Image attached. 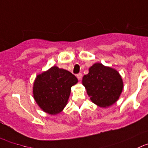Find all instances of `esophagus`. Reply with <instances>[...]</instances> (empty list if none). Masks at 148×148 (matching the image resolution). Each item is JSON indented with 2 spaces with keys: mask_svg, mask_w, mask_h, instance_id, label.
<instances>
[{
  "mask_svg": "<svg viewBox=\"0 0 148 148\" xmlns=\"http://www.w3.org/2000/svg\"><path fill=\"white\" fill-rule=\"evenodd\" d=\"M77 77L78 79H81V78L82 77V74L81 73H79V74H77Z\"/></svg>",
  "mask_w": 148,
  "mask_h": 148,
  "instance_id": "34e87169",
  "label": "esophagus"
}]
</instances>
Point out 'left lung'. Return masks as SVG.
Segmentation results:
<instances>
[{"label": "left lung", "instance_id": "left-lung-1", "mask_svg": "<svg viewBox=\"0 0 148 148\" xmlns=\"http://www.w3.org/2000/svg\"><path fill=\"white\" fill-rule=\"evenodd\" d=\"M82 85L92 102L101 107L112 105L119 99L123 82L119 73L112 68L97 63L82 78Z\"/></svg>", "mask_w": 148, "mask_h": 148}]
</instances>
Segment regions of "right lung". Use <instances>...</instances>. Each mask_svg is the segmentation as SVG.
<instances>
[{
	"instance_id": "obj_1",
	"label": "right lung",
	"mask_w": 148,
	"mask_h": 148,
	"mask_svg": "<svg viewBox=\"0 0 148 148\" xmlns=\"http://www.w3.org/2000/svg\"><path fill=\"white\" fill-rule=\"evenodd\" d=\"M77 82V77L71 72L52 66L37 75L33 88L34 99L44 112L58 114L67 104L71 88Z\"/></svg>"
}]
</instances>
